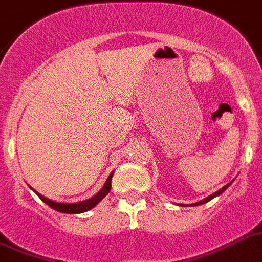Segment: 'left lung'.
I'll return each instance as SVG.
<instances>
[{
	"instance_id": "obj_1",
	"label": "left lung",
	"mask_w": 262,
	"mask_h": 262,
	"mask_svg": "<svg viewBox=\"0 0 262 262\" xmlns=\"http://www.w3.org/2000/svg\"><path fill=\"white\" fill-rule=\"evenodd\" d=\"M229 184H231V183H229ZM229 184L224 185V187H223V188H221V189H219L217 192H214L213 195L208 196V198H207V199H204V200H201V201H199V203H195V204H191V205H201V204H204V203H207V201L212 200V199H213V198H216V196H219V195H220V193H223V192H224L225 189H227L228 187H229Z\"/></svg>"
}]
</instances>
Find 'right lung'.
<instances>
[{
    "label": "right lung",
    "instance_id": "obj_1",
    "mask_svg": "<svg viewBox=\"0 0 262 262\" xmlns=\"http://www.w3.org/2000/svg\"><path fill=\"white\" fill-rule=\"evenodd\" d=\"M113 175H114V172H111L108 178H107L106 183H104L103 188L100 189L97 195L93 196L91 199H87V200L84 201H79V203H71V204H69V203H57V201H53L50 200V199L39 195L38 192L35 191L34 192L39 196V199H41L43 203H46L49 207L55 209V211L62 212V213H82V212L90 211L91 208L95 207V205H97L98 203H99V201L102 200L107 193H108L110 189H111V179H113Z\"/></svg>",
    "mask_w": 262,
    "mask_h": 262
}]
</instances>
